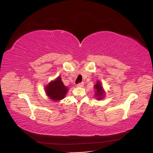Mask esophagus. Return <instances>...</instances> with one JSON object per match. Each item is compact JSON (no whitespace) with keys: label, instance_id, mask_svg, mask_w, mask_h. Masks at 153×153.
<instances>
[{"label":"esophagus","instance_id":"esophagus-1","mask_svg":"<svg viewBox=\"0 0 153 153\" xmlns=\"http://www.w3.org/2000/svg\"><path fill=\"white\" fill-rule=\"evenodd\" d=\"M84 83H80V84H78L77 85H76V87H82L83 86H84Z\"/></svg>","mask_w":153,"mask_h":153}]
</instances>
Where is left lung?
<instances>
[{"instance_id":"left-lung-1","label":"left lung","mask_w":153,"mask_h":153,"mask_svg":"<svg viewBox=\"0 0 153 153\" xmlns=\"http://www.w3.org/2000/svg\"><path fill=\"white\" fill-rule=\"evenodd\" d=\"M94 88L95 90L94 96L96 98V99L98 100H103L105 98L106 93L102 85H101V83L100 80H97L96 84L94 85Z\"/></svg>"}]
</instances>
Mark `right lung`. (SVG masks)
Returning a JSON list of instances; mask_svg holds the SVG:
<instances>
[{"mask_svg":"<svg viewBox=\"0 0 153 153\" xmlns=\"http://www.w3.org/2000/svg\"><path fill=\"white\" fill-rule=\"evenodd\" d=\"M68 90V87L64 85L61 76H58L55 80L50 81L45 87V93L48 98L55 101L65 98Z\"/></svg>","mask_w":153,"mask_h":153,"instance_id":"add662e5","label":"right lung"}]
</instances>
